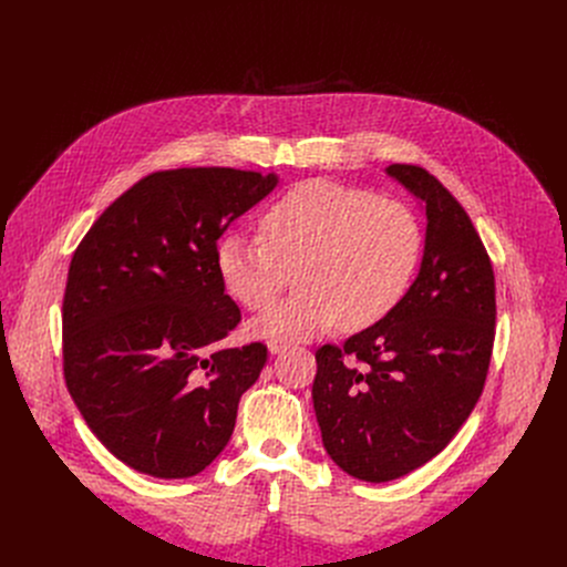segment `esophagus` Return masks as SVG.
<instances>
[{
    "instance_id": "1",
    "label": "esophagus",
    "mask_w": 567,
    "mask_h": 567,
    "mask_svg": "<svg viewBox=\"0 0 567 567\" xmlns=\"http://www.w3.org/2000/svg\"><path fill=\"white\" fill-rule=\"evenodd\" d=\"M289 350V343H285V341H271L269 343V352L271 354H282V352H287Z\"/></svg>"
}]
</instances>
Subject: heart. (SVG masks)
<instances>
[{
	"instance_id": "1",
	"label": "heart",
	"mask_w": 567,
	"mask_h": 567,
	"mask_svg": "<svg viewBox=\"0 0 567 567\" xmlns=\"http://www.w3.org/2000/svg\"><path fill=\"white\" fill-rule=\"evenodd\" d=\"M258 237L226 233L215 267L226 291L265 309L289 287L300 291L254 320L271 341H305L334 326L363 330L406 296L424 249L417 215L396 199L330 179L282 193L260 217Z\"/></svg>"
}]
</instances>
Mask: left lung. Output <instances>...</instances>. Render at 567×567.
Returning <instances> with one entry per match:
<instances>
[{
	"instance_id": "8db88e82",
	"label": "left lung",
	"mask_w": 567,
	"mask_h": 567,
	"mask_svg": "<svg viewBox=\"0 0 567 567\" xmlns=\"http://www.w3.org/2000/svg\"><path fill=\"white\" fill-rule=\"evenodd\" d=\"M388 175L426 204L422 269L385 318L316 350L311 388L322 444L365 482L406 475L455 437L496 339L494 267L471 217L429 171L392 164Z\"/></svg>"
}]
</instances>
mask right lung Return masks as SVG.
<instances>
[{
    "mask_svg": "<svg viewBox=\"0 0 567 567\" xmlns=\"http://www.w3.org/2000/svg\"><path fill=\"white\" fill-rule=\"evenodd\" d=\"M235 168L150 173L80 239L62 298V372L92 433L154 477H190L228 444L267 346L213 350L241 311L215 267L221 233L276 188Z\"/></svg>",
    "mask_w": 567,
    "mask_h": 567,
    "instance_id": "obj_1",
    "label": "right lung"
}]
</instances>
